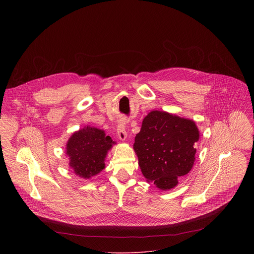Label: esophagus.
Here are the masks:
<instances>
[{
    "mask_svg": "<svg viewBox=\"0 0 254 254\" xmlns=\"http://www.w3.org/2000/svg\"><path fill=\"white\" fill-rule=\"evenodd\" d=\"M126 122L120 121L118 124V136L121 140H125L127 138V127H126Z\"/></svg>",
    "mask_w": 254,
    "mask_h": 254,
    "instance_id": "esophagus-1",
    "label": "esophagus"
}]
</instances>
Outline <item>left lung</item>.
<instances>
[{"mask_svg":"<svg viewBox=\"0 0 254 254\" xmlns=\"http://www.w3.org/2000/svg\"><path fill=\"white\" fill-rule=\"evenodd\" d=\"M198 140L199 130L193 121L151 112L133 143L143 177L161 190L176 187L178 178L187 175L194 165Z\"/></svg>","mask_w":254,"mask_h":254,"instance_id":"8db88e82","label":"left lung"}]
</instances>
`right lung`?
<instances>
[{"label":"right lung","mask_w":254,"mask_h":254,"mask_svg":"<svg viewBox=\"0 0 254 254\" xmlns=\"http://www.w3.org/2000/svg\"><path fill=\"white\" fill-rule=\"evenodd\" d=\"M114 143L110 135L96 127L87 126L75 131L66 144L69 167L83 179L97 175L105 168L106 154Z\"/></svg>","instance_id":"1"}]
</instances>
